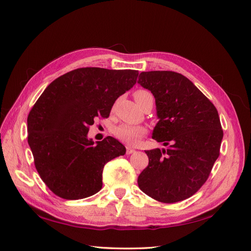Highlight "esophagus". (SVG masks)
<instances>
[{"instance_id":"34e87169","label":"esophagus","mask_w":251,"mask_h":251,"mask_svg":"<svg viewBox=\"0 0 251 251\" xmlns=\"http://www.w3.org/2000/svg\"><path fill=\"white\" fill-rule=\"evenodd\" d=\"M133 153H135V150L131 147H126V154L130 155V154H133Z\"/></svg>"}]
</instances>
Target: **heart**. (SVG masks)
<instances>
[{
  "label": "heart",
  "instance_id": "1",
  "mask_svg": "<svg viewBox=\"0 0 251 251\" xmlns=\"http://www.w3.org/2000/svg\"><path fill=\"white\" fill-rule=\"evenodd\" d=\"M135 100L139 105L149 98H153L151 94L147 90H138L134 93ZM115 136L123 142H126L130 146L137 144L140 139L147 134V130L143 126L135 125H120L115 128Z\"/></svg>",
  "mask_w": 251,
  "mask_h": 251
}]
</instances>
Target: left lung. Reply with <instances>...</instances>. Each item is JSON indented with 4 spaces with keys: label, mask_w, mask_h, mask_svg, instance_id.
<instances>
[{
    "label": "left lung",
    "mask_w": 251,
    "mask_h": 251,
    "mask_svg": "<svg viewBox=\"0 0 251 251\" xmlns=\"http://www.w3.org/2000/svg\"><path fill=\"white\" fill-rule=\"evenodd\" d=\"M138 83L155 97L159 121L151 137L169 146L146 151L149 165L138 186L159 202L185 200L205 183L220 155L223 130L218 111L180 73L141 72Z\"/></svg>",
    "instance_id": "1"
}]
</instances>
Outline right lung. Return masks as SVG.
<instances>
[{
	"instance_id": "right-lung-1",
	"label": "right lung",
	"mask_w": 251,
	"mask_h": 251,
	"mask_svg": "<svg viewBox=\"0 0 251 251\" xmlns=\"http://www.w3.org/2000/svg\"><path fill=\"white\" fill-rule=\"evenodd\" d=\"M136 70L79 68L53 80L27 118L28 144L37 173L50 191L67 200L100 192L104 164L126 154L108 136L94 143L89 126L107 118L117 98L133 88Z\"/></svg>"
}]
</instances>
